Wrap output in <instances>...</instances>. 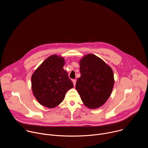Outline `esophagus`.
<instances>
[{
	"instance_id": "34e87169",
	"label": "esophagus",
	"mask_w": 148,
	"mask_h": 148,
	"mask_svg": "<svg viewBox=\"0 0 148 148\" xmlns=\"http://www.w3.org/2000/svg\"><path fill=\"white\" fill-rule=\"evenodd\" d=\"M72 81H73V84H74V87H75V84H76V80H75V79H73Z\"/></svg>"
}]
</instances>
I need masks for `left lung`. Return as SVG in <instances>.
Returning <instances> with one entry per match:
<instances>
[{
  "label": "left lung",
  "instance_id": "1",
  "mask_svg": "<svg viewBox=\"0 0 148 148\" xmlns=\"http://www.w3.org/2000/svg\"><path fill=\"white\" fill-rule=\"evenodd\" d=\"M81 77L75 88L83 103L90 109H96L107 102L114 85V73L110 66L92 54L79 60Z\"/></svg>",
  "mask_w": 148,
  "mask_h": 148
}]
</instances>
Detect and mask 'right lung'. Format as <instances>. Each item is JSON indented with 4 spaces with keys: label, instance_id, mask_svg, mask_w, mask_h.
<instances>
[{
    "label": "right lung",
    "instance_id": "right-lung-1",
    "mask_svg": "<svg viewBox=\"0 0 148 148\" xmlns=\"http://www.w3.org/2000/svg\"><path fill=\"white\" fill-rule=\"evenodd\" d=\"M64 57L53 54L46 58L32 75V89L37 101L44 107L53 108L64 99L74 85L63 69Z\"/></svg>",
    "mask_w": 148,
    "mask_h": 148
}]
</instances>
